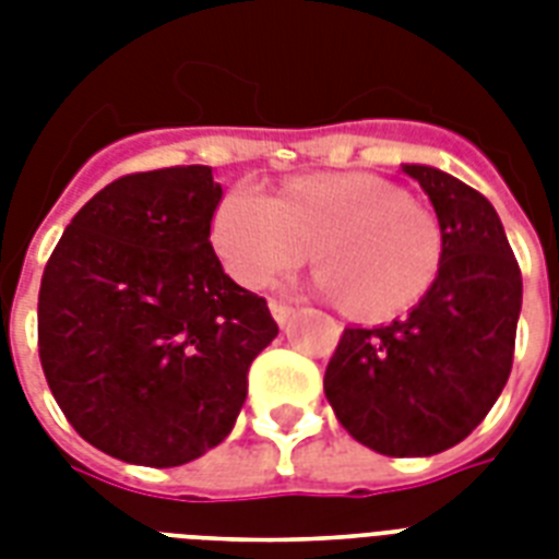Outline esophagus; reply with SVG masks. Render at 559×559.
I'll use <instances>...</instances> for the list:
<instances>
[{"mask_svg":"<svg viewBox=\"0 0 559 559\" xmlns=\"http://www.w3.org/2000/svg\"><path fill=\"white\" fill-rule=\"evenodd\" d=\"M270 313L275 316V322H278V324H287L289 316H293V307L284 305V301H275V298H272V301H270Z\"/></svg>","mask_w":559,"mask_h":559,"instance_id":"obj_1","label":"esophagus"}]
</instances>
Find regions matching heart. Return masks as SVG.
Segmentation results:
<instances>
[{
	"instance_id": "obj_1",
	"label": "heart",
	"mask_w": 559,
	"mask_h": 559,
	"mask_svg": "<svg viewBox=\"0 0 559 559\" xmlns=\"http://www.w3.org/2000/svg\"><path fill=\"white\" fill-rule=\"evenodd\" d=\"M214 246L228 275L249 289L322 263L319 289L350 298L362 316L417 305L441 270V226L426 205L368 174L293 179L278 200L254 186L228 191L214 214Z\"/></svg>"
}]
</instances>
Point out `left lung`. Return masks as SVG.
Masks as SVG:
<instances>
[{"label": "left lung", "instance_id": "1", "mask_svg": "<svg viewBox=\"0 0 559 559\" xmlns=\"http://www.w3.org/2000/svg\"><path fill=\"white\" fill-rule=\"evenodd\" d=\"M429 193L443 254L412 313L345 328L324 371V397L350 438L391 459L461 443L511 377L522 272L490 202L438 168L403 165Z\"/></svg>", "mask_w": 559, "mask_h": 559}]
</instances>
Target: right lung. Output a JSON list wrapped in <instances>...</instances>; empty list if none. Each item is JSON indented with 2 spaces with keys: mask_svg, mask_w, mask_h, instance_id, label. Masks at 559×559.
<instances>
[{
  "mask_svg": "<svg viewBox=\"0 0 559 559\" xmlns=\"http://www.w3.org/2000/svg\"><path fill=\"white\" fill-rule=\"evenodd\" d=\"M219 200L205 165L127 174L74 214L43 272L48 389L83 441L127 464L179 467L217 447L278 336L266 298L214 254Z\"/></svg>",
  "mask_w": 559,
  "mask_h": 559,
  "instance_id": "right-lung-1",
  "label": "right lung"
}]
</instances>
